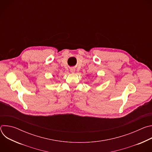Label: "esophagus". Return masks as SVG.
Masks as SVG:
<instances>
[{"label": "esophagus", "instance_id": "obj_1", "mask_svg": "<svg viewBox=\"0 0 152 152\" xmlns=\"http://www.w3.org/2000/svg\"><path fill=\"white\" fill-rule=\"evenodd\" d=\"M70 72H72V73H75V68H71L70 69Z\"/></svg>", "mask_w": 152, "mask_h": 152}]
</instances>
